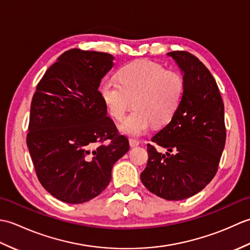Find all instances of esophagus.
<instances>
[{"label":"esophagus","instance_id":"esophagus-1","mask_svg":"<svg viewBox=\"0 0 250 250\" xmlns=\"http://www.w3.org/2000/svg\"><path fill=\"white\" fill-rule=\"evenodd\" d=\"M129 143H130V146L131 147H136V146L140 145V141L134 140V139H130Z\"/></svg>","mask_w":250,"mask_h":250}]
</instances>
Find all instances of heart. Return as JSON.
<instances>
[{
	"instance_id": "heart-1",
	"label": "heart",
	"mask_w": 250,
	"mask_h": 250,
	"mask_svg": "<svg viewBox=\"0 0 250 250\" xmlns=\"http://www.w3.org/2000/svg\"><path fill=\"white\" fill-rule=\"evenodd\" d=\"M117 79L118 83L109 79L101 82L99 93L117 120L125 118L132 101L134 109L120 125L125 134L140 136L151 125H167L177 113L185 92V79L179 72L142 59L122 66Z\"/></svg>"
}]
</instances>
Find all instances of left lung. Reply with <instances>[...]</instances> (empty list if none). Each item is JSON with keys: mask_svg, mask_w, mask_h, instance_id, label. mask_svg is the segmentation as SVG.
I'll use <instances>...</instances> for the list:
<instances>
[{"mask_svg": "<svg viewBox=\"0 0 250 250\" xmlns=\"http://www.w3.org/2000/svg\"><path fill=\"white\" fill-rule=\"evenodd\" d=\"M184 73L185 92L177 113L152 137L166 153L147 144V167L141 174L151 193L169 201L196 194L218 169L226 144L225 106L213 75L188 51L168 52Z\"/></svg>", "mask_w": 250, "mask_h": 250, "instance_id": "left-lung-1", "label": "left lung"}]
</instances>
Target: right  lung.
<instances>
[{
	"mask_svg": "<svg viewBox=\"0 0 250 250\" xmlns=\"http://www.w3.org/2000/svg\"><path fill=\"white\" fill-rule=\"evenodd\" d=\"M113 60L106 52L67 50L46 71L32 99L26 145L36 176L65 203L98 196L130 148L98 90Z\"/></svg>",
	"mask_w": 250,
	"mask_h": 250,
	"instance_id": "add662e5",
	"label": "right lung"
}]
</instances>
